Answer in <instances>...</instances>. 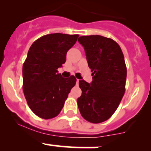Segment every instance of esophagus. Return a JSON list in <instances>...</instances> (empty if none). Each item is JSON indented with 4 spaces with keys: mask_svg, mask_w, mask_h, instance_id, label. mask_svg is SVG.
<instances>
[{
    "mask_svg": "<svg viewBox=\"0 0 151 151\" xmlns=\"http://www.w3.org/2000/svg\"><path fill=\"white\" fill-rule=\"evenodd\" d=\"M79 81H80V80H78V79H77V82H76V83H77V85H78V84H79Z\"/></svg>",
    "mask_w": 151,
    "mask_h": 151,
    "instance_id": "obj_1",
    "label": "esophagus"
}]
</instances>
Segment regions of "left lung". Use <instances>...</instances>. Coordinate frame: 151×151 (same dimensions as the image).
<instances>
[{"instance_id":"obj_1","label":"left lung","mask_w":151,"mask_h":151,"mask_svg":"<svg viewBox=\"0 0 151 151\" xmlns=\"http://www.w3.org/2000/svg\"><path fill=\"white\" fill-rule=\"evenodd\" d=\"M91 69V84L80 80L81 96L77 99L80 114L88 122L99 123L116 111L125 93L127 70L118 44L99 35L80 36Z\"/></svg>"}]
</instances>
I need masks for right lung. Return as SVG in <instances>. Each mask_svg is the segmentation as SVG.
Masks as SVG:
<instances>
[{
    "mask_svg": "<svg viewBox=\"0 0 151 151\" xmlns=\"http://www.w3.org/2000/svg\"><path fill=\"white\" fill-rule=\"evenodd\" d=\"M78 37L77 34H47L29 49L22 66V89L29 107L39 118L57 116L76 84L74 76L63 78L58 68L65 63L67 52Z\"/></svg>",
    "mask_w": 151,
    "mask_h": 151,
    "instance_id": "right-lung-1",
    "label": "right lung"
}]
</instances>
